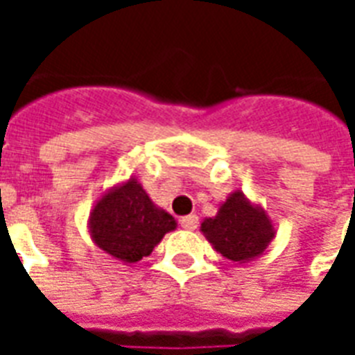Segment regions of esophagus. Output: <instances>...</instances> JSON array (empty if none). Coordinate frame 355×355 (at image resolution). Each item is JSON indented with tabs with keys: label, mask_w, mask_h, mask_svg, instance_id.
I'll use <instances>...</instances> for the list:
<instances>
[{
	"label": "esophagus",
	"mask_w": 355,
	"mask_h": 355,
	"mask_svg": "<svg viewBox=\"0 0 355 355\" xmlns=\"http://www.w3.org/2000/svg\"><path fill=\"white\" fill-rule=\"evenodd\" d=\"M198 224H200L198 215H186L180 218V226H182L184 230H196V228H198Z\"/></svg>",
	"instance_id": "34e87169"
}]
</instances>
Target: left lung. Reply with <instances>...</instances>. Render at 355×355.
<instances>
[{
  "instance_id": "left-lung-1",
  "label": "left lung",
  "mask_w": 355,
  "mask_h": 355,
  "mask_svg": "<svg viewBox=\"0 0 355 355\" xmlns=\"http://www.w3.org/2000/svg\"><path fill=\"white\" fill-rule=\"evenodd\" d=\"M201 234L234 264H245L268 251L275 238V226L261 203H254L241 190H234L218 205L215 216L203 218Z\"/></svg>"
}]
</instances>
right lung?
Returning <instances> with one entry per match:
<instances>
[{
	"label": "right lung",
	"mask_w": 355,
	"mask_h": 355,
	"mask_svg": "<svg viewBox=\"0 0 355 355\" xmlns=\"http://www.w3.org/2000/svg\"><path fill=\"white\" fill-rule=\"evenodd\" d=\"M87 228L94 245L131 266L152 254L163 236L177 228V220L150 200L139 178L131 177L94 201Z\"/></svg>",
	"instance_id": "obj_1"
}]
</instances>
